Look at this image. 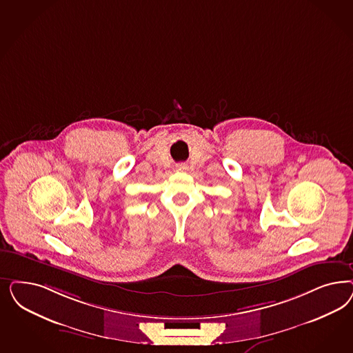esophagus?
<instances>
[{
    "instance_id": "esophagus-1",
    "label": "esophagus",
    "mask_w": 353,
    "mask_h": 353,
    "mask_svg": "<svg viewBox=\"0 0 353 353\" xmlns=\"http://www.w3.org/2000/svg\"><path fill=\"white\" fill-rule=\"evenodd\" d=\"M176 169L179 171H185L188 170V166H187V165H184V163H181V165H178V166H176Z\"/></svg>"
}]
</instances>
